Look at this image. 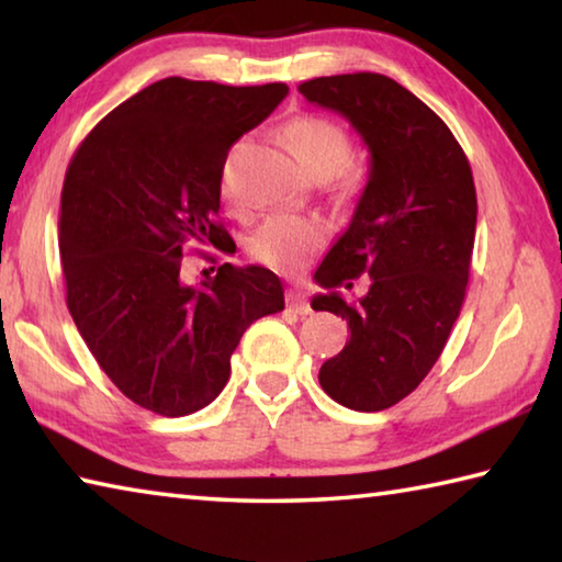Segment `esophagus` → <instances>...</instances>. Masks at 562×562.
Returning a JSON list of instances; mask_svg holds the SVG:
<instances>
[{
  "instance_id": "esophagus-1",
  "label": "esophagus",
  "mask_w": 562,
  "mask_h": 562,
  "mask_svg": "<svg viewBox=\"0 0 562 562\" xmlns=\"http://www.w3.org/2000/svg\"><path fill=\"white\" fill-rule=\"evenodd\" d=\"M288 302H290V307L297 312V315H310L312 312V304H310V300L304 297V294L300 292V290H292L290 294H288Z\"/></svg>"
}]
</instances>
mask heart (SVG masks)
I'll list each match as a JSON object with an SVG mask.
<instances>
[{"mask_svg": "<svg viewBox=\"0 0 562 562\" xmlns=\"http://www.w3.org/2000/svg\"><path fill=\"white\" fill-rule=\"evenodd\" d=\"M282 138L292 156L310 170L312 176L325 178L341 168L351 156L349 133L331 119L317 113H302L282 126ZM240 146V144H237ZM231 150L221 168V198L223 203L237 211V198L233 180V156ZM327 243V225L315 215H272L250 237V255L262 265L274 270H292L317 252Z\"/></svg>", "mask_w": 562, "mask_h": 562, "instance_id": "obj_1", "label": "heart"}]
</instances>
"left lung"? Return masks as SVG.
Returning <instances> with one entry per match:
<instances>
[{
  "mask_svg": "<svg viewBox=\"0 0 562 562\" xmlns=\"http://www.w3.org/2000/svg\"><path fill=\"white\" fill-rule=\"evenodd\" d=\"M300 93L345 116L372 154L351 223L315 272L327 294L312 310L349 325L345 349L319 369L322 389L355 412H382L424 382L459 319L479 213L471 166L449 126L389 76H319ZM359 273L373 284L347 303L338 288Z\"/></svg>",
  "mask_w": 562,
  "mask_h": 562,
  "instance_id": "1",
  "label": "left lung"
}]
</instances>
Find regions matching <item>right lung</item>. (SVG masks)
Listing matches in <instances>:
<instances>
[{
	"label": "right lung",
	"instance_id": "obj_1",
	"mask_svg": "<svg viewBox=\"0 0 562 562\" xmlns=\"http://www.w3.org/2000/svg\"><path fill=\"white\" fill-rule=\"evenodd\" d=\"M288 91L170 76L103 116L66 168V307L106 376L148 412L186 416L211 404L245 329L284 310L274 272L223 262L188 284L183 255L235 245L217 221L221 168Z\"/></svg>",
	"mask_w": 562,
	"mask_h": 562
}]
</instances>
